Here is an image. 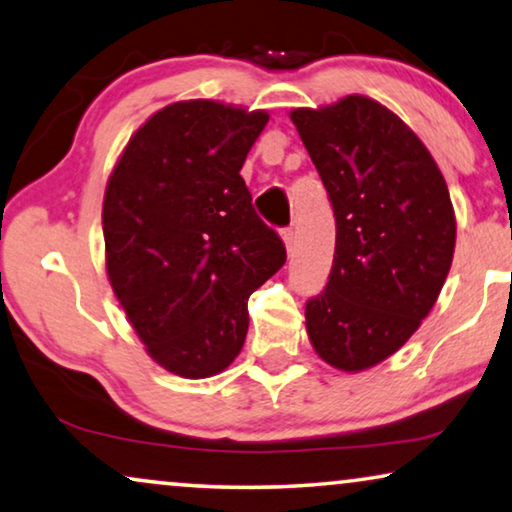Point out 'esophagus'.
<instances>
[{
    "label": "esophagus",
    "mask_w": 512,
    "mask_h": 512,
    "mask_svg": "<svg viewBox=\"0 0 512 512\" xmlns=\"http://www.w3.org/2000/svg\"><path fill=\"white\" fill-rule=\"evenodd\" d=\"M280 236H283L287 253L292 255V250H294V229H292V227H287V229H283V232H280Z\"/></svg>",
    "instance_id": "1"
}]
</instances>
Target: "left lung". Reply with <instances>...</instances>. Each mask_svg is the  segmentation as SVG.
Masks as SVG:
<instances>
[{
    "label": "left lung",
    "mask_w": 512,
    "mask_h": 512,
    "mask_svg": "<svg viewBox=\"0 0 512 512\" xmlns=\"http://www.w3.org/2000/svg\"><path fill=\"white\" fill-rule=\"evenodd\" d=\"M290 118L327 187L336 250L306 331L334 369L394 355L434 308L455 255L457 222L441 169L387 106L348 95Z\"/></svg>",
    "instance_id": "1"
}]
</instances>
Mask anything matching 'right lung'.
<instances>
[{
  "label": "right lung",
  "instance_id": "obj_1",
  "mask_svg": "<svg viewBox=\"0 0 512 512\" xmlns=\"http://www.w3.org/2000/svg\"><path fill=\"white\" fill-rule=\"evenodd\" d=\"M269 122L211 99L143 122L106 183V273L148 355L181 378L225 371L248 334V297L285 264L241 167Z\"/></svg>",
  "mask_w": 512,
  "mask_h": 512
}]
</instances>
